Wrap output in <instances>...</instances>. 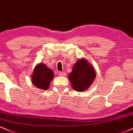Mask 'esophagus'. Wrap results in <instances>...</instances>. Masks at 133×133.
Instances as JSON below:
<instances>
[{
    "instance_id": "1",
    "label": "esophagus",
    "mask_w": 133,
    "mask_h": 133,
    "mask_svg": "<svg viewBox=\"0 0 133 133\" xmlns=\"http://www.w3.org/2000/svg\"><path fill=\"white\" fill-rule=\"evenodd\" d=\"M59 75L60 76H65V75H66V73H65V72H59Z\"/></svg>"
}]
</instances>
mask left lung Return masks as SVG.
<instances>
[{
  "instance_id": "8db88e82",
  "label": "left lung",
  "mask_w": 133,
  "mask_h": 133,
  "mask_svg": "<svg viewBox=\"0 0 133 133\" xmlns=\"http://www.w3.org/2000/svg\"><path fill=\"white\" fill-rule=\"evenodd\" d=\"M96 76L94 66L86 59L82 58L77 59L73 65L68 77L73 89L77 92H82L89 88Z\"/></svg>"
}]
</instances>
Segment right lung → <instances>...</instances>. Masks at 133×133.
<instances>
[{"instance_id":"obj_1","label":"right lung","mask_w":133,"mask_h":133,"mask_svg":"<svg viewBox=\"0 0 133 133\" xmlns=\"http://www.w3.org/2000/svg\"><path fill=\"white\" fill-rule=\"evenodd\" d=\"M52 70L47 68L45 64L41 62L36 65L31 76V81L36 88L47 90L54 78Z\"/></svg>"}]
</instances>
